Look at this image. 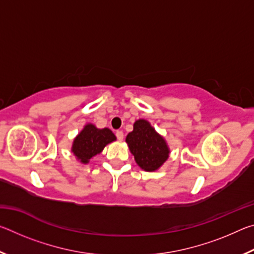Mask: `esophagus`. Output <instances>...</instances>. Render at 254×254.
Masks as SVG:
<instances>
[{
	"mask_svg": "<svg viewBox=\"0 0 254 254\" xmlns=\"http://www.w3.org/2000/svg\"><path fill=\"white\" fill-rule=\"evenodd\" d=\"M115 134H117V137H118L119 141H122L123 140L124 135H123V132L122 131H117V133H115Z\"/></svg>",
	"mask_w": 254,
	"mask_h": 254,
	"instance_id": "1",
	"label": "esophagus"
}]
</instances>
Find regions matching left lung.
Segmentation results:
<instances>
[{"instance_id":"1","label":"left lung","mask_w":254,"mask_h":254,"mask_svg":"<svg viewBox=\"0 0 254 254\" xmlns=\"http://www.w3.org/2000/svg\"><path fill=\"white\" fill-rule=\"evenodd\" d=\"M126 142L135 162L145 171L158 170L169 157L170 150L166 140L147 120L140 119L134 122L133 131L127 135Z\"/></svg>"}]
</instances>
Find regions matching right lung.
Returning <instances> with one entry per match:
<instances>
[{
	"label": "right lung",
	"instance_id": "right-lung-1",
	"mask_svg": "<svg viewBox=\"0 0 254 254\" xmlns=\"http://www.w3.org/2000/svg\"><path fill=\"white\" fill-rule=\"evenodd\" d=\"M117 140V136L110 128H97L88 123L74 139L71 152L81 163H88L96 154L101 153L106 144Z\"/></svg>",
	"mask_w": 254,
	"mask_h": 254
}]
</instances>
